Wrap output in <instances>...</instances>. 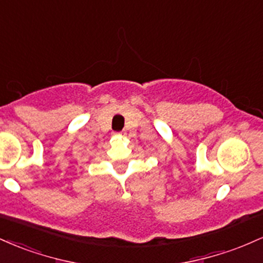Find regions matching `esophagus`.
Wrapping results in <instances>:
<instances>
[{"mask_svg":"<svg viewBox=\"0 0 263 263\" xmlns=\"http://www.w3.org/2000/svg\"><path fill=\"white\" fill-rule=\"evenodd\" d=\"M115 136H125V132H115Z\"/></svg>","mask_w":263,"mask_h":263,"instance_id":"obj_1","label":"esophagus"}]
</instances>
